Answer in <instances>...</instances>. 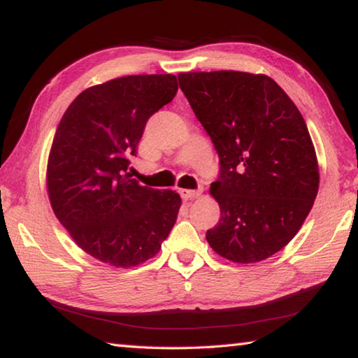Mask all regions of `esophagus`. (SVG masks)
Wrapping results in <instances>:
<instances>
[{"label":"esophagus","mask_w":358,"mask_h":358,"mask_svg":"<svg viewBox=\"0 0 358 358\" xmlns=\"http://www.w3.org/2000/svg\"><path fill=\"white\" fill-rule=\"evenodd\" d=\"M203 189L202 187H199V189H181L180 191V196L185 199V201H192V199H199L202 196Z\"/></svg>","instance_id":"obj_1"}]
</instances>
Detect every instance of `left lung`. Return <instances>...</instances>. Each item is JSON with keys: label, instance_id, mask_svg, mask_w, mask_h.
I'll return each mask as SVG.
<instances>
[{"label": "left lung", "instance_id": "8db88e82", "mask_svg": "<svg viewBox=\"0 0 358 358\" xmlns=\"http://www.w3.org/2000/svg\"><path fill=\"white\" fill-rule=\"evenodd\" d=\"M178 82L220 155L210 194L221 217L207 230L208 245L235 264L268 259L295 237L317 196L319 164L305 120L265 74L181 72Z\"/></svg>", "mask_w": 358, "mask_h": 358}]
</instances>
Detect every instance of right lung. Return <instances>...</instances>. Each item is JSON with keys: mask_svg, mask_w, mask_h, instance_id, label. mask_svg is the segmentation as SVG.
<instances>
[{"mask_svg": "<svg viewBox=\"0 0 358 358\" xmlns=\"http://www.w3.org/2000/svg\"><path fill=\"white\" fill-rule=\"evenodd\" d=\"M173 74L112 78L66 108L47 162L53 213L78 248L117 268L155 257L177 220L180 194L141 186L129 157L148 118L173 99Z\"/></svg>", "mask_w": 358, "mask_h": 358, "instance_id": "add662e5", "label": "right lung"}]
</instances>
